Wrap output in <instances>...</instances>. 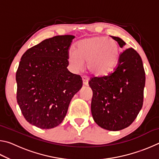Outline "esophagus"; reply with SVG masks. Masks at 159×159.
I'll return each instance as SVG.
<instances>
[{
	"label": "esophagus",
	"mask_w": 159,
	"mask_h": 159,
	"mask_svg": "<svg viewBox=\"0 0 159 159\" xmlns=\"http://www.w3.org/2000/svg\"><path fill=\"white\" fill-rule=\"evenodd\" d=\"M82 79H83V85H88V80H89V79H88V77L85 76H83L82 77Z\"/></svg>",
	"instance_id": "1"
}]
</instances>
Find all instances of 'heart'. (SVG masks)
<instances>
[{
	"instance_id": "heart-1",
	"label": "heart",
	"mask_w": 159,
	"mask_h": 159,
	"mask_svg": "<svg viewBox=\"0 0 159 159\" xmlns=\"http://www.w3.org/2000/svg\"><path fill=\"white\" fill-rule=\"evenodd\" d=\"M120 49L116 41L104 37L86 38L77 43L76 50H70L68 60L75 71L82 70L87 62L88 69L97 76L106 75L116 66Z\"/></svg>"
}]
</instances>
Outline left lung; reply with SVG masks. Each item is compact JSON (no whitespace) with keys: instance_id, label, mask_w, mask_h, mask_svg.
I'll list each match as a JSON object with an SVG mask.
<instances>
[{"instance_id":"obj_1","label":"left lung","mask_w":159,"mask_h":159,"mask_svg":"<svg viewBox=\"0 0 159 159\" xmlns=\"http://www.w3.org/2000/svg\"><path fill=\"white\" fill-rule=\"evenodd\" d=\"M111 37L120 48L125 45L120 38ZM89 85L93 93L91 112L97 124L111 131L128 127L143 104L145 72L141 57L133 48L125 49L114 71L92 78Z\"/></svg>"}]
</instances>
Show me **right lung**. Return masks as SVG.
Here are the masks:
<instances>
[{
	"instance_id": "obj_1",
	"label": "right lung",
	"mask_w": 159,
	"mask_h": 159,
	"mask_svg": "<svg viewBox=\"0 0 159 159\" xmlns=\"http://www.w3.org/2000/svg\"><path fill=\"white\" fill-rule=\"evenodd\" d=\"M74 38L64 35L45 39L21 58L16 73L17 101L25 119L38 128L60 125L72 98L82 87V78L66 68Z\"/></svg>"
}]
</instances>
